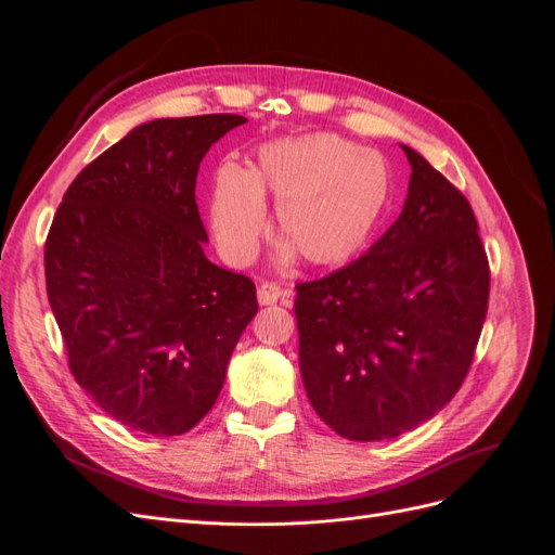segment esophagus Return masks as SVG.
Masks as SVG:
<instances>
[{
	"label": "esophagus",
	"mask_w": 555,
	"mask_h": 555,
	"mask_svg": "<svg viewBox=\"0 0 555 555\" xmlns=\"http://www.w3.org/2000/svg\"><path fill=\"white\" fill-rule=\"evenodd\" d=\"M284 296H287V292H282L278 284H273V282H261L259 289H257V298H259L261 306H273Z\"/></svg>",
	"instance_id": "obj_1"
}]
</instances>
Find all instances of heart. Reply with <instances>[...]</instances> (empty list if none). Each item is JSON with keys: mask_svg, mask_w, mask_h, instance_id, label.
Here are the masks:
<instances>
[{"mask_svg": "<svg viewBox=\"0 0 555 555\" xmlns=\"http://www.w3.org/2000/svg\"><path fill=\"white\" fill-rule=\"evenodd\" d=\"M393 192L391 166L335 133L266 143L249 171L222 166L215 176L210 222L227 261L257 257L268 227L263 196H273L280 261L296 255L312 268H338L371 243Z\"/></svg>", "mask_w": 555, "mask_h": 555, "instance_id": "obj_1", "label": "heart"}]
</instances>
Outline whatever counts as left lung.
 I'll list each match as a JSON object with an SVG mask.
<instances>
[{"instance_id": "left-lung-1", "label": "left lung", "mask_w": 555, "mask_h": 555, "mask_svg": "<svg viewBox=\"0 0 555 555\" xmlns=\"http://www.w3.org/2000/svg\"><path fill=\"white\" fill-rule=\"evenodd\" d=\"M384 236L296 284L298 361L314 412L347 440L398 438L456 396L489 308L491 271L467 198L416 153Z\"/></svg>"}]
</instances>
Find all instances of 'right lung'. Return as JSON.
Segmentation results:
<instances>
[{"mask_svg": "<svg viewBox=\"0 0 555 555\" xmlns=\"http://www.w3.org/2000/svg\"><path fill=\"white\" fill-rule=\"evenodd\" d=\"M247 117H162L131 129L66 190L43 249L46 289L76 382L155 438L215 405L257 314L255 282L204 255L196 173Z\"/></svg>", "mask_w": 555, "mask_h": 555, "instance_id": "obj_1", "label": "right lung"}]
</instances>
